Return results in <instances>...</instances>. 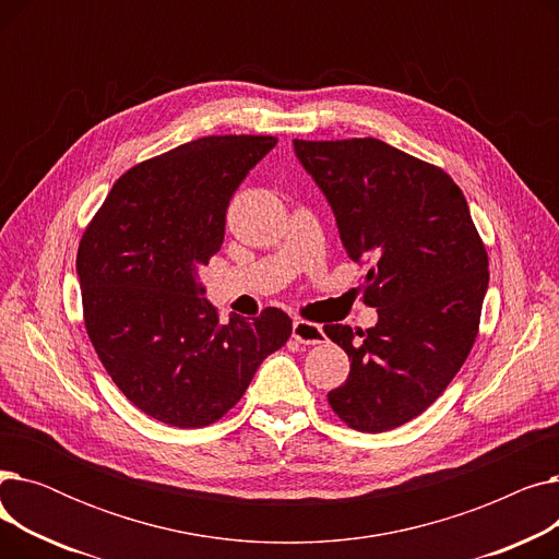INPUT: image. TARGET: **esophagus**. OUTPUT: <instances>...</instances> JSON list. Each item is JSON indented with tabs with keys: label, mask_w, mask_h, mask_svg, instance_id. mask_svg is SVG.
I'll list each match as a JSON object with an SVG mask.
<instances>
[{
	"label": "esophagus",
	"mask_w": 559,
	"mask_h": 559,
	"mask_svg": "<svg viewBox=\"0 0 559 559\" xmlns=\"http://www.w3.org/2000/svg\"><path fill=\"white\" fill-rule=\"evenodd\" d=\"M292 337L299 344H321L326 335L319 324H312V321L306 319H295V324H292Z\"/></svg>",
	"instance_id": "esophagus-1"
}]
</instances>
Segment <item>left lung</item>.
<instances>
[{
    "label": "left lung",
    "instance_id": "obj_1",
    "mask_svg": "<svg viewBox=\"0 0 559 559\" xmlns=\"http://www.w3.org/2000/svg\"><path fill=\"white\" fill-rule=\"evenodd\" d=\"M326 194L350 260L365 262L362 304L373 329L324 326L350 360L329 392L354 430L385 432L419 417L472 350L489 258L466 199L437 165L376 138L295 140Z\"/></svg>",
    "mask_w": 559,
    "mask_h": 559
}]
</instances>
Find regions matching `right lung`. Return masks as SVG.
<instances>
[{
	"label": "right lung",
	"mask_w": 559,
	"mask_h": 559,
	"mask_svg": "<svg viewBox=\"0 0 559 559\" xmlns=\"http://www.w3.org/2000/svg\"><path fill=\"white\" fill-rule=\"evenodd\" d=\"M276 142L205 135L142 160L115 181L81 235L87 337L112 383L156 421L215 424L292 335L278 308L222 324L197 278L222 247L233 192Z\"/></svg>",
	"instance_id": "obj_1"
}]
</instances>
